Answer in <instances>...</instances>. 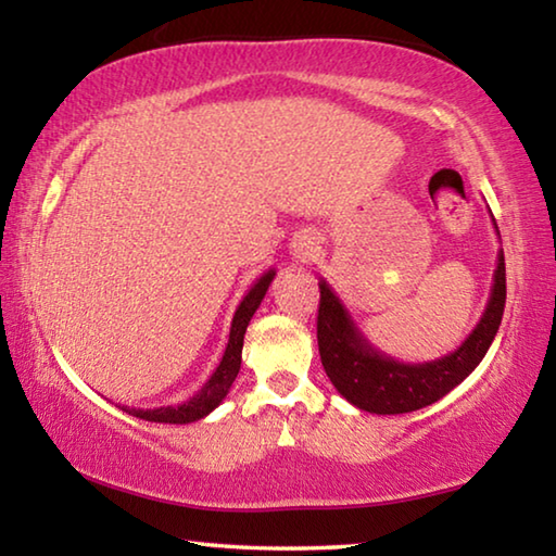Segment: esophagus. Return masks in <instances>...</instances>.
Listing matches in <instances>:
<instances>
[{
    "instance_id": "34e87169",
    "label": "esophagus",
    "mask_w": 556,
    "mask_h": 556,
    "mask_svg": "<svg viewBox=\"0 0 556 556\" xmlns=\"http://www.w3.org/2000/svg\"><path fill=\"white\" fill-rule=\"evenodd\" d=\"M291 248H294L296 257H312L318 248V242H316V238H312V235H296Z\"/></svg>"
}]
</instances>
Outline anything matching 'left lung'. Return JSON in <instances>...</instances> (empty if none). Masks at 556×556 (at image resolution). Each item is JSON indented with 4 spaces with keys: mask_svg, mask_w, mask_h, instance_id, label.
I'll return each mask as SVG.
<instances>
[{
    "mask_svg": "<svg viewBox=\"0 0 556 556\" xmlns=\"http://www.w3.org/2000/svg\"><path fill=\"white\" fill-rule=\"evenodd\" d=\"M318 289H321L316 321L318 353H321L324 370L331 378L333 388L363 412L404 414L444 397L485 357L503 321L505 257L503 250H497L491 296H488L481 321L456 351L429 363H402L378 351L363 336L345 304L324 277L318 279Z\"/></svg>",
    "mask_w": 556,
    "mask_h": 556,
    "instance_id": "obj_1",
    "label": "left lung"
}]
</instances>
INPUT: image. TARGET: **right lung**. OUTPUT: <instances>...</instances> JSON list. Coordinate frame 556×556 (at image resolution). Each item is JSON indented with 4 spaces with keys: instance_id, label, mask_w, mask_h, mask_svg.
Instances as JSON below:
<instances>
[{
    "instance_id": "obj_1",
    "label": "right lung",
    "mask_w": 556,
    "mask_h": 556,
    "mask_svg": "<svg viewBox=\"0 0 556 556\" xmlns=\"http://www.w3.org/2000/svg\"><path fill=\"white\" fill-rule=\"evenodd\" d=\"M275 275H277L275 269H267L265 275L250 287L248 294L242 296L240 306L235 308V316L230 324V338H228V345H225V353L220 357L218 368L213 370L211 378L205 380L203 388L195 392L193 397H188L181 404H166V407H154V409H137V407L131 409L122 407V409L131 414V417H139L144 421H156V425H191V421L208 417V414L225 400V394L230 392L235 378H238L240 363H242L244 331H248L250 318L255 316Z\"/></svg>"
}]
</instances>
